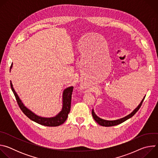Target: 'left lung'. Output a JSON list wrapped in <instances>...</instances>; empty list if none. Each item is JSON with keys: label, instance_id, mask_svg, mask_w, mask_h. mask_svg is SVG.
<instances>
[{"label": "left lung", "instance_id": "1", "mask_svg": "<svg viewBox=\"0 0 158 158\" xmlns=\"http://www.w3.org/2000/svg\"><path fill=\"white\" fill-rule=\"evenodd\" d=\"M146 96L144 97V98L143 99V100L141 101V102H140V104L138 105V106L131 113H130L129 114H128L127 116L123 118H121V119H116V120H114V121H108V120H105V119H101L99 117H98L96 114L95 112L94 111V109H93L92 110V115H93V117L94 118V119L101 126H105V127H109V126H116V125H118L119 124H121L122 123L126 121V120H127L128 119L131 118V117H132L136 113L137 111L139 109V108L141 107V105H142V103L145 98Z\"/></svg>", "mask_w": 158, "mask_h": 158}]
</instances>
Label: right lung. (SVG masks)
<instances>
[{
    "label": "right lung",
    "mask_w": 158,
    "mask_h": 158,
    "mask_svg": "<svg viewBox=\"0 0 158 158\" xmlns=\"http://www.w3.org/2000/svg\"><path fill=\"white\" fill-rule=\"evenodd\" d=\"M12 64L10 66V69H12ZM10 86H11L12 91L14 93V94L15 97L17 104L20 107V109L22 110V112H24V114L32 121L43 126H51V127L59 126L62 124L66 121L71 109L72 93L73 90V86H70L64 90L63 93H62V109L56 116L51 117V118H44V117H41L35 114L34 112H33L32 110L28 109L26 106H24L23 103H22L19 96L15 91L11 81H10Z\"/></svg>",
    "instance_id": "right-lung-1"
}]
</instances>
